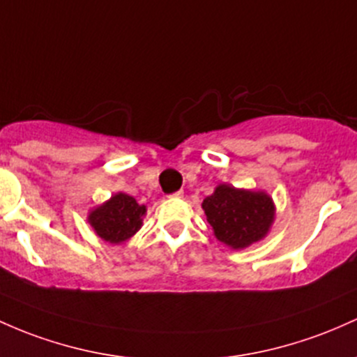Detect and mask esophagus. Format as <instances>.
<instances>
[{"label":"esophagus","instance_id":"1","mask_svg":"<svg viewBox=\"0 0 357 357\" xmlns=\"http://www.w3.org/2000/svg\"><path fill=\"white\" fill-rule=\"evenodd\" d=\"M183 191H176V193H172V195H169V198H183Z\"/></svg>","mask_w":357,"mask_h":357}]
</instances>
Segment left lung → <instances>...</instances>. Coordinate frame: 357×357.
I'll use <instances>...</instances> for the list:
<instances>
[{"label":"left lung","instance_id":"8db88e82","mask_svg":"<svg viewBox=\"0 0 357 357\" xmlns=\"http://www.w3.org/2000/svg\"><path fill=\"white\" fill-rule=\"evenodd\" d=\"M202 208L215 237L232 249L249 248L264 238L274 222V203L268 193L230 185L215 188L203 199Z\"/></svg>","mask_w":357,"mask_h":357}]
</instances>
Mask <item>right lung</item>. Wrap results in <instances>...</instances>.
Listing matches in <instances>:
<instances>
[{
  "instance_id": "1",
  "label": "right lung",
  "mask_w": 357,
  "mask_h": 357,
  "mask_svg": "<svg viewBox=\"0 0 357 357\" xmlns=\"http://www.w3.org/2000/svg\"><path fill=\"white\" fill-rule=\"evenodd\" d=\"M146 211V205H139L134 197L116 193L103 205L89 211L88 222L98 237L109 244H121L135 236L137 230L142 227Z\"/></svg>"
}]
</instances>
